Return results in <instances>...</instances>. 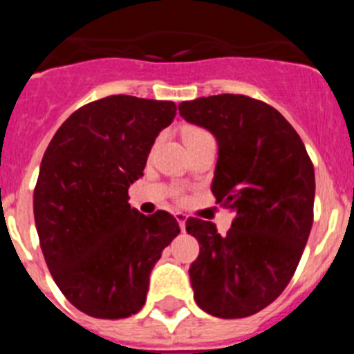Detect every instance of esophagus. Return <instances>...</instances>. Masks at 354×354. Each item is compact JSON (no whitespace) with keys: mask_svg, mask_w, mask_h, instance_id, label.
Here are the masks:
<instances>
[{"mask_svg":"<svg viewBox=\"0 0 354 354\" xmlns=\"http://www.w3.org/2000/svg\"><path fill=\"white\" fill-rule=\"evenodd\" d=\"M175 220L179 221V227L183 232H186V220H187V216L184 214V212H175Z\"/></svg>","mask_w":354,"mask_h":354,"instance_id":"obj_1","label":"esophagus"}]
</instances>
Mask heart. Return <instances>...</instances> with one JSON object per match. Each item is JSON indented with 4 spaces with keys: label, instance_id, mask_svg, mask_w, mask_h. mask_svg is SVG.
Here are the masks:
<instances>
[{
    "label": "heart",
    "instance_id": "heart-1",
    "mask_svg": "<svg viewBox=\"0 0 354 354\" xmlns=\"http://www.w3.org/2000/svg\"><path fill=\"white\" fill-rule=\"evenodd\" d=\"M200 134H205V131H202V129H187L186 133H184V142L195 138V136H200Z\"/></svg>",
    "mask_w": 354,
    "mask_h": 354
}]
</instances>
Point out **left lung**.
<instances>
[{
	"label": "left lung",
	"mask_w": 354,
	"mask_h": 354,
	"mask_svg": "<svg viewBox=\"0 0 354 354\" xmlns=\"http://www.w3.org/2000/svg\"><path fill=\"white\" fill-rule=\"evenodd\" d=\"M179 111L216 136L211 192L236 212L227 236L187 218L186 232L200 245L189 266L195 301L216 317H248L273 303L298 268L314 221V165L282 113L257 99L221 93L180 102Z\"/></svg>",
	"instance_id": "1"
}]
</instances>
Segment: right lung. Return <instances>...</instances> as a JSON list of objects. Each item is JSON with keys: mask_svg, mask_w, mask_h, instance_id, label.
Returning a JSON list of instances; mask_svg holds the SVG:
<instances>
[{"mask_svg": "<svg viewBox=\"0 0 354 354\" xmlns=\"http://www.w3.org/2000/svg\"><path fill=\"white\" fill-rule=\"evenodd\" d=\"M171 101L109 95L81 106L56 131L40 162L33 214L44 259L65 298L97 319L145 305L149 277L179 223L167 211L129 205Z\"/></svg>", "mask_w": 354, "mask_h": 354, "instance_id": "right-lung-1", "label": "right lung"}]
</instances>
